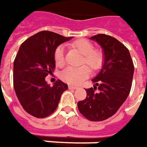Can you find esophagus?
<instances>
[{"label":"esophagus","mask_w":147,"mask_h":147,"mask_svg":"<svg viewBox=\"0 0 147 147\" xmlns=\"http://www.w3.org/2000/svg\"><path fill=\"white\" fill-rule=\"evenodd\" d=\"M68 88H69L70 90H76V89H77V87H76V86H68Z\"/></svg>","instance_id":"esophagus-1"}]
</instances>
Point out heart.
I'll return each instance as SVG.
<instances>
[{"instance_id": "b5f03b06", "label": "heart", "mask_w": 147, "mask_h": 147, "mask_svg": "<svg viewBox=\"0 0 147 147\" xmlns=\"http://www.w3.org/2000/svg\"><path fill=\"white\" fill-rule=\"evenodd\" d=\"M72 47L78 49L84 58L81 64H87L92 70H97L102 63V55L97 51H94V46L87 40H77L72 43ZM54 61L58 67L65 64V46L59 45L54 52ZM90 75V69L86 66L80 67H66L61 71L60 76L61 80L71 85H78L86 79Z\"/></svg>"}]
</instances>
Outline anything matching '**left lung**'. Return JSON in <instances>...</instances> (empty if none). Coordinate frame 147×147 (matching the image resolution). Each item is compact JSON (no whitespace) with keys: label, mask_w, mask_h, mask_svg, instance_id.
I'll return each mask as SVG.
<instances>
[{"label":"left lung","mask_w":147,"mask_h":147,"mask_svg":"<svg viewBox=\"0 0 147 147\" xmlns=\"http://www.w3.org/2000/svg\"><path fill=\"white\" fill-rule=\"evenodd\" d=\"M90 39L103 49L104 65L86 89V98L77 103L80 113L90 121L99 122L116 113L131 90L134 66L128 49L115 38L99 34ZM98 90L96 91V89Z\"/></svg>","instance_id":"obj_1"}]
</instances>
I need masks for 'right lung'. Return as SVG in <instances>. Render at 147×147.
<instances>
[{
  "label": "right lung",
  "instance_id": "right-lung-1",
  "mask_svg": "<svg viewBox=\"0 0 147 147\" xmlns=\"http://www.w3.org/2000/svg\"><path fill=\"white\" fill-rule=\"evenodd\" d=\"M71 38L51 31H41L29 37L20 47L14 61V88L23 109L35 118L52 114L62 93L68 89L60 80L50 86L45 77L56 67V48Z\"/></svg>",
  "mask_w": 147,
  "mask_h": 147
}]
</instances>
